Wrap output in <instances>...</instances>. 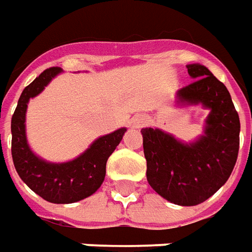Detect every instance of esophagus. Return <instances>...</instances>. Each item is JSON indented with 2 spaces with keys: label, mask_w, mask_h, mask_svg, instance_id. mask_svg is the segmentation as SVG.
<instances>
[{
  "label": "esophagus",
  "mask_w": 252,
  "mask_h": 252,
  "mask_svg": "<svg viewBox=\"0 0 252 252\" xmlns=\"http://www.w3.org/2000/svg\"><path fill=\"white\" fill-rule=\"evenodd\" d=\"M131 126L133 127H136V129H140V127H143L144 125L147 123V118L144 115H136L133 116V119H131Z\"/></svg>",
  "instance_id": "obj_1"
}]
</instances>
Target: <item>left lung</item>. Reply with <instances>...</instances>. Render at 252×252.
<instances>
[{
  "instance_id": "left-lung-1",
  "label": "left lung",
  "mask_w": 252,
  "mask_h": 252,
  "mask_svg": "<svg viewBox=\"0 0 252 252\" xmlns=\"http://www.w3.org/2000/svg\"><path fill=\"white\" fill-rule=\"evenodd\" d=\"M195 81L178 90L181 103L210 108L204 136L182 144L159 129H143L147 180L178 206H196L213 196L232 174L240 144V119L226 86L200 64H189Z\"/></svg>"
}]
</instances>
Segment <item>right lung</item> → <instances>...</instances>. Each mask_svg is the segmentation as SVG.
<instances>
[{
  "instance_id": "right-lung-1",
  "label": "right lung",
  "mask_w": 252,
  "mask_h": 252,
  "mask_svg": "<svg viewBox=\"0 0 252 252\" xmlns=\"http://www.w3.org/2000/svg\"><path fill=\"white\" fill-rule=\"evenodd\" d=\"M50 67L26 86L12 115V159L19 177L36 195L50 203H75L93 195L101 187L105 164L115 151L126 129H119L97 138L82 155L67 163H48L31 152L26 138V109L35 97L60 72Z\"/></svg>"
}]
</instances>
